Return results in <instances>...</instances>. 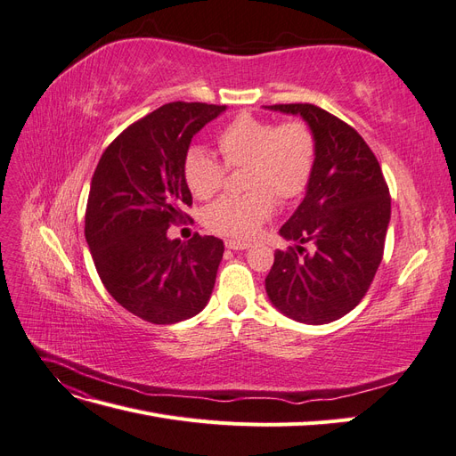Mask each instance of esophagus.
Returning a JSON list of instances; mask_svg holds the SVG:
<instances>
[{
  "label": "esophagus",
  "instance_id": "1",
  "mask_svg": "<svg viewBox=\"0 0 456 456\" xmlns=\"http://www.w3.org/2000/svg\"><path fill=\"white\" fill-rule=\"evenodd\" d=\"M224 245L228 247V249H233V251H243V249H249V243L245 241H236V240H226Z\"/></svg>",
  "mask_w": 456,
  "mask_h": 456
}]
</instances>
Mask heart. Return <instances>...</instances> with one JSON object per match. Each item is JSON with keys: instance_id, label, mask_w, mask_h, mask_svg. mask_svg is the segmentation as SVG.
<instances>
[{"instance_id": "heart-1", "label": "heart", "mask_w": 456, "mask_h": 456, "mask_svg": "<svg viewBox=\"0 0 456 456\" xmlns=\"http://www.w3.org/2000/svg\"><path fill=\"white\" fill-rule=\"evenodd\" d=\"M218 151L224 165L201 148L184 159V181L198 200H209L223 188L226 169L245 165L243 196L215 201L203 215L211 232L230 238H251L272 216L275 200L291 203L305 194L314 173L315 139L298 118L275 126L272 119L241 114L218 133Z\"/></svg>"}]
</instances>
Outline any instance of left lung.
Returning a JSON list of instances; mask_svg holds the SVG:
<instances>
[{
  "instance_id": "left-lung-1",
  "label": "left lung",
  "mask_w": 456,
  "mask_h": 456,
  "mask_svg": "<svg viewBox=\"0 0 456 456\" xmlns=\"http://www.w3.org/2000/svg\"><path fill=\"white\" fill-rule=\"evenodd\" d=\"M300 116L315 139L306 196L280 236L266 275L272 305L287 317L323 325L360 305L382 262L390 191L367 142L348 123L314 104L265 106Z\"/></svg>"
}]
</instances>
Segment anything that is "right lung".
Returning <instances> with one entry per match:
<instances>
[{
    "label": "right lung",
    "instance_id": "right-lung-1",
    "mask_svg": "<svg viewBox=\"0 0 456 456\" xmlns=\"http://www.w3.org/2000/svg\"><path fill=\"white\" fill-rule=\"evenodd\" d=\"M226 106L169 102L134 121L96 165L86 240L106 291L141 320L169 325L200 314L211 298L224 243L213 236L169 240L190 218L184 159L191 139Z\"/></svg>",
    "mask_w": 456,
    "mask_h": 456
}]
</instances>
